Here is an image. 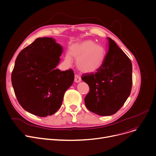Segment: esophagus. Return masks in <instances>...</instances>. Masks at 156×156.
Returning a JSON list of instances; mask_svg holds the SVG:
<instances>
[{
	"instance_id": "esophagus-1",
	"label": "esophagus",
	"mask_w": 156,
	"mask_h": 156,
	"mask_svg": "<svg viewBox=\"0 0 156 156\" xmlns=\"http://www.w3.org/2000/svg\"><path fill=\"white\" fill-rule=\"evenodd\" d=\"M74 81H75L76 82H80V81H81V78H80V77L79 76L76 74L75 76H74Z\"/></svg>"
}]
</instances>
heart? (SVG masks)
<instances>
[{"mask_svg":"<svg viewBox=\"0 0 156 156\" xmlns=\"http://www.w3.org/2000/svg\"><path fill=\"white\" fill-rule=\"evenodd\" d=\"M72 58L76 60L77 67L84 73L94 72L103 66L105 53L102 47L91 40H85L72 45L65 55L68 65L72 63Z\"/></svg>","mask_w":156,"mask_h":156,"instance_id":"heart-1","label":"heart"}]
</instances>
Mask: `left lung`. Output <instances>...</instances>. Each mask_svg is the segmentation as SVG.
<instances>
[{
  "mask_svg": "<svg viewBox=\"0 0 156 156\" xmlns=\"http://www.w3.org/2000/svg\"><path fill=\"white\" fill-rule=\"evenodd\" d=\"M108 39V51L101 67L81 77L89 87L86 106L100 116L116 113L130 96L132 86L131 60L112 39Z\"/></svg>",
  "mask_w": 156,
  "mask_h": 156,
  "instance_id": "left-lung-1",
  "label": "left lung"
}]
</instances>
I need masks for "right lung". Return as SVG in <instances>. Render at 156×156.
I'll return each instance as SVG.
<instances>
[{
    "instance_id": "right-lung-1",
    "label": "right lung",
    "mask_w": 156,
    "mask_h": 156,
    "mask_svg": "<svg viewBox=\"0 0 156 156\" xmlns=\"http://www.w3.org/2000/svg\"><path fill=\"white\" fill-rule=\"evenodd\" d=\"M63 51L52 38H38L18 55L11 81L18 102L40 117L55 113L74 80L72 69H56Z\"/></svg>"
}]
</instances>
